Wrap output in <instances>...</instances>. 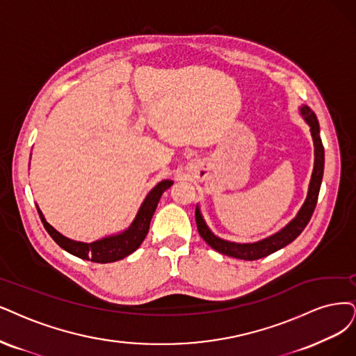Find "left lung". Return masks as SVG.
Listing matches in <instances>:
<instances>
[{"label": "left lung", "instance_id": "1", "mask_svg": "<svg viewBox=\"0 0 356 356\" xmlns=\"http://www.w3.org/2000/svg\"><path fill=\"white\" fill-rule=\"evenodd\" d=\"M300 114L304 115L307 123L311 127V135L314 139V148H315V161H314V171L311 176L309 181V189H308V196L299 209L298 216L289 222V225L282 229L279 233H275L270 238L255 242V243H234V242H227L220 239L218 236H216L211 230L208 229L205 220L201 216L200 207H196L195 209V220H196V227H198V232L201 234V238L211 246L214 251L227 255L232 258H238V259H245V261H255L259 258H264L279 249L284 248L291 242H293L298 236L302 233L309 222L312 213L315 209V205H317L318 200V193L321 188V180H323V171H324V147L320 138V124L317 117H315L314 111L304 105L300 108Z\"/></svg>", "mask_w": 356, "mask_h": 356}]
</instances>
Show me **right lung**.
<instances>
[{"label":"right lung","instance_id":"right-lung-1","mask_svg":"<svg viewBox=\"0 0 356 356\" xmlns=\"http://www.w3.org/2000/svg\"><path fill=\"white\" fill-rule=\"evenodd\" d=\"M171 185H173V180H163L158 183V185L148 193L147 198H145L143 204L140 205L139 213L135 218V221L131 222V226L115 236H110V238H105L97 242L92 243H83V242H76L69 238H65L61 233H58L54 227H52L49 222L44 218L41 209L38 207V214L41 217L42 225L48 234L51 236L54 242L61 246L64 251H67L69 254L88 259V261H94L98 262V264H107V262H114L118 259H123L124 257L130 255L131 252H135L136 249L140 246L143 239L147 238L148 230H149V222L151 218L155 213V208L160 202L161 195L164 191H167Z\"/></svg>","mask_w":356,"mask_h":356}]
</instances>
